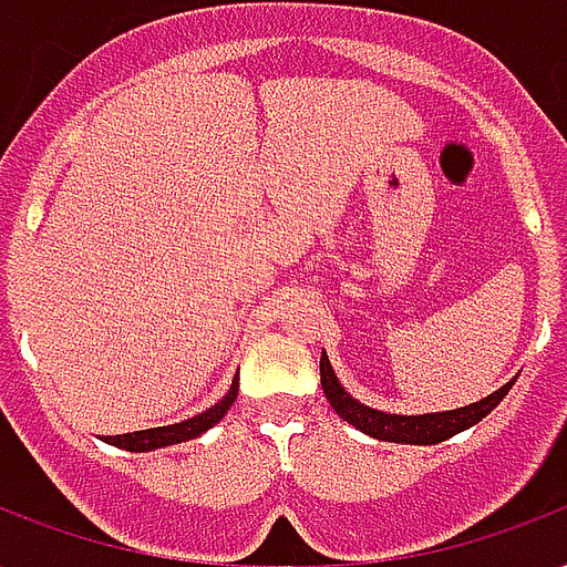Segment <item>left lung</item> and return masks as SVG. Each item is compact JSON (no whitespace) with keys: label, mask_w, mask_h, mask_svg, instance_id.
<instances>
[{"label":"left lung","mask_w":567,"mask_h":567,"mask_svg":"<svg viewBox=\"0 0 567 567\" xmlns=\"http://www.w3.org/2000/svg\"><path fill=\"white\" fill-rule=\"evenodd\" d=\"M319 372H322V390L331 408L337 414L343 416L346 423H352L354 429H361L363 434H370V437H379V441H390V443H441L452 434L464 432V429H471L482 420V416H488L494 408L503 402L508 390L515 381H508L497 393H491L482 402H473L467 408H455V411H443V414H420V416H402V414H384V411H372V408L361 405L358 399H352L340 388V381L333 375L331 363L322 354V361H319Z\"/></svg>","instance_id":"1"}]
</instances>
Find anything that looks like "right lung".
I'll return each instance as SVG.
<instances>
[{"label":"right lung","mask_w":567,"mask_h":567,"mask_svg":"<svg viewBox=\"0 0 567 567\" xmlns=\"http://www.w3.org/2000/svg\"><path fill=\"white\" fill-rule=\"evenodd\" d=\"M236 393H239V375L227 390V396L221 402H215L209 411L204 414L192 416V420H183V423L174 425H156V429H142V432H126V434H105V443H115L121 450L130 452H147V450H159V446H171V443H183L192 441V437H200L206 429H213L218 420H221L230 405L236 402Z\"/></svg>","instance_id":"1"}]
</instances>
